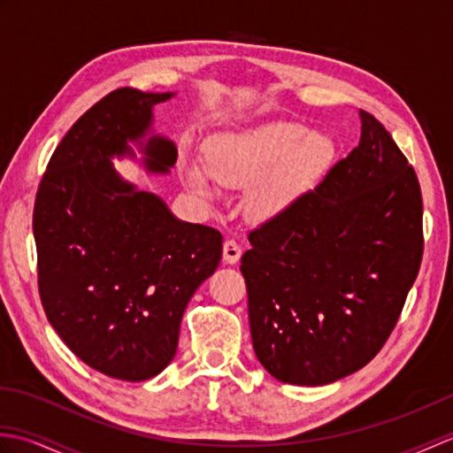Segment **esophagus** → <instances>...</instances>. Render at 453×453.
<instances>
[{"label":"esophagus","instance_id":"esophagus-1","mask_svg":"<svg viewBox=\"0 0 453 453\" xmlns=\"http://www.w3.org/2000/svg\"><path fill=\"white\" fill-rule=\"evenodd\" d=\"M242 253H243V249H242V245L235 242V239H227V242L224 243V261H226V265H235L239 258H242Z\"/></svg>","mask_w":453,"mask_h":453}]
</instances>
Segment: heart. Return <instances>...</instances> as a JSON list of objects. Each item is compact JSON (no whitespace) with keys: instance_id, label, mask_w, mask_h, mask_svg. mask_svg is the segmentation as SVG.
<instances>
[{"instance_id":"heart-1","label":"heart","mask_w":453,"mask_h":453,"mask_svg":"<svg viewBox=\"0 0 453 453\" xmlns=\"http://www.w3.org/2000/svg\"><path fill=\"white\" fill-rule=\"evenodd\" d=\"M334 157L333 140L321 132H307L296 122H268L237 132H224L208 140L204 165L182 167L185 185L214 200L210 178L218 185L247 190L243 208L253 219L280 216L310 192Z\"/></svg>"}]
</instances>
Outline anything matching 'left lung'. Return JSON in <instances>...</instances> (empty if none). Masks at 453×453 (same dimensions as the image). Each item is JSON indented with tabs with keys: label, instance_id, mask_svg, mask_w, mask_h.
<instances>
[{
	"label": "left lung",
	"instance_id": "1",
	"mask_svg": "<svg viewBox=\"0 0 453 453\" xmlns=\"http://www.w3.org/2000/svg\"><path fill=\"white\" fill-rule=\"evenodd\" d=\"M360 142L280 216L249 234L242 257L253 349L292 386H326L386 344L422 258L417 173L360 111Z\"/></svg>",
	"mask_w": 453,
	"mask_h": 453
}]
</instances>
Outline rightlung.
<instances>
[{"instance_id":"right-lung-1","label":"right lung","mask_w":453,"mask_h":453,"mask_svg":"<svg viewBox=\"0 0 453 453\" xmlns=\"http://www.w3.org/2000/svg\"><path fill=\"white\" fill-rule=\"evenodd\" d=\"M175 93H109L65 134L36 192L33 234L48 321L80 360L143 381L167 368L196 288L214 274L224 237L180 221L157 195L124 180L112 159L153 175L177 161L153 134V107Z\"/></svg>"}]
</instances>
